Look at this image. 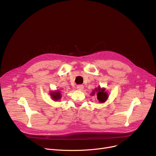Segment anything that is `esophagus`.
Listing matches in <instances>:
<instances>
[{
    "label": "esophagus",
    "instance_id": "1",
    "mask_svg": "<svg viewBox=\"0 0 156 156\" xmlns=\"http://www.w3.org/2000/svg\"><path fill=\"white\" fill-rule=\"evenodd\" d=\"M76 88H77V90H83L84 88V87L82 85H79L76 87Z\"/></svg>",
    "mask_w": 156,
    "mask_h": 156
}]
</instances>
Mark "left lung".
<instances>
[{
  "label": "left lung",
  "instance_id": "left-lung-1",
  "mask_svg": "<svg viewBox=\"0 0 156 156\" xmlns=\"http://www.w3.org/2000/svg\"><path fill=\"white\" fill-rule=\"evenodd\" d=\"M97 95V101L100 103H104L106 101L108 100L109 95L108 92L105 91V88H101V87H98L95 88L92 92L91 93V95L93 96L94 95Z\"/></svg>",
  "mask_w": 156,
  "mask_h": 156
}]
</instances>
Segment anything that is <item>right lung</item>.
Here are the masks:
<instances>
[{
	"instance_id": "add662e5",
	"label": "right lung",
	"mask_w": 156,
	"mask_h": 156,
	"mask_svg": "<svg viewBox=\"0 0 156 156\" xmlns=\"http://www.w3.org/2000/svg\"><path fill=\"white\" fill-rule=\"evenodd\" d=\"M50 95L52 99L54 101H58L61 99V93L60 92L59 90L51 92Z\"/></svg>"
}]
</instances>
